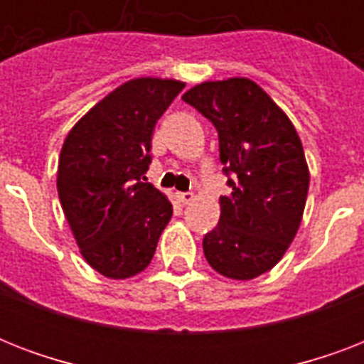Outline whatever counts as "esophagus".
Instances as JSON below:
<instances>
[{
	"label": "esophagus",
	"mask_w": 364,
	"mask_h": 364,
	"mask_svg": "<svg viewBox=\"0 0 364 364\" xmlns=\"http://www.w3.org/2000/svg\"><path fill=\"white\" fill-rule=\"evenodd\" d=\"M176 198L179 204L188 205L191 202H194V198H196V196H194V193H176Z\"/></svg>",
	"instance_id": "1"
}]
</instances>
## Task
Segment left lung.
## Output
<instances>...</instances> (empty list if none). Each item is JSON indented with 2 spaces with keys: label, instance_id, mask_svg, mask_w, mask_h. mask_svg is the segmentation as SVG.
<instances>
[{
  "label": "left lung",
  "instance_id": "1",
  "mask_svg": "<svg viewBox=\"0 0 364 364\" xmlns=\"http://www.w3.org/2000/svg\"><path fill=\"white\" fill-rule=\"evenodd\" d=\"M183 100L219 132L230 194L204 236L210 266L230 279H253L282 260L299 232L310 170L285 111L251 79L230 77L188 88Z\"/></svg>",
  "mask_w": 364,
  "mask_h": 364
}]
</instances>
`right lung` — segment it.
I'll list each match as a JSON object with an SVG mask.
<instances>
[{
	"label": "right lung",
	"instance_id": "add662e5",
	"mask_svg": "<svg viewBox=\"0 0 364 364\" xmlns=\"http://www.w3.org/2000/svg\"><path fill=\"white\" fill-rule=\"evenodd\" d=\"M177 79L137 77L82 115L65 137L56 187L82 259L111 279L143 272L173 208L141 181L154 124L181 92Z\"/></svg>",
	"mask_w": 364,
	"mask_h": 364
}]
</instances>
